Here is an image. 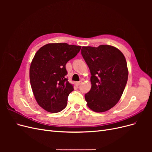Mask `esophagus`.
<instances>
[{"label":"esophagus","mask_w":152,"mask_h":152,"mask_svg":"<svg viewBox=\"0 0 152 152\" xmlns=\"http://www.w3.org/2000/svg\"><path fill=\"white\" fill-rule=\"evenodd\" d=\"M82 83V80H80L79 82H77V85L80 86Z\"/></svg>","instance_id":"esophagus-1"}]
</instances>
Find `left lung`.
<instances>
[{
  "label": "left lung",
  "mask_w": 152,
  "mask_h": 152,
  "mask_svg": "<svg viewBox=\"0 0 152 152\" xmlns=\"http://www.w3.org/2000/svg\"><path fill=\"white\" fill-rule=\"evenodd\" d=\"M81 54L91 74V89L85 94L87 104L96 112L107 111L118 103L126 86V58L118 49L108 45L84 46Z\"/></svg>",
  "instance_id": "8db88e82"
}]
</instances>
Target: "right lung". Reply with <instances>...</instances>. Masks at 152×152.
I'll return each instance as SVG.
<instances>
[{
	"label": "right lung",
	"mask_w": 152,
	"mask_h": 152,
	"mask_svg": "<svg viewBox=\"0 0 152 152\" xmlns=\"http://www.w3.org/2000/svg\"><path fill=\"white\" fill-rule=\"evenodd\" d=\"M80 49L66 43L48 44L36 53L30 68V80L37 102L46 111L57 113L66 107L73 86L66 77V64Z\"/></svg>",
	"instance_id": "right-lung-1"
}]
</instances>
